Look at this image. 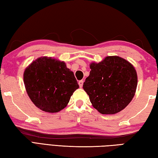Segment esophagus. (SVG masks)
Returning <instances> with one entry per match:
<instances>
[{"mask_svg": "<svg viewBox=\"0 0 158 158\" xmlns=\"http://www.w3.org/2000/svg\"><path fill=\"white\" fill-rule=\"evenodd\" d=\"M83 82H84V81H83V80H80V81L78 82V84H79L80 87H82Z\"/></svg>", "mask_w": 158, "mask_h": 158, "instance_id": "34e87169", "label": "esophagus"}]
</instances>
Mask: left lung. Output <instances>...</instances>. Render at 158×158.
<instances>
[{
  "instance_id": "left-lung-1",
  "label": "left lung",
  "mask_w": 158,
  "mask_h": 158,
  "mask_svg": "<svg viewBox=\"0 0 158 158\" xmlns=\"http://www.w3.org/2000/svg\"><path fill=\"white\" fill-rule=\"evenodd\" d=\"M90 73L83 84L95 109L102 114H115L134 97L138 75L133 65L117 56H106L89 65Z\"/></svg>"
}]
</instances>
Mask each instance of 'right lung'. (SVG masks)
Segmentation results:
<instances>
[{
  "label": "right lung",
  "mask_w": 158,
  "mask_h": 158,
  "mask_svg": "<svg viewBox=\"0 0 158 158\" xmlns=\"http://www.w3.org/2000/svg\"><path fill=\"white\" fill-rule=\"evenodd\" d=\"M23 80L32 102L47 113L63 109L79 88L73 72L64 61L47 56L37 58L26 68Z\"/></svg>",
  "instance_id": "right-lung-1"
}]
</instances>
